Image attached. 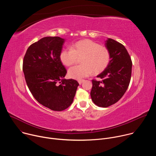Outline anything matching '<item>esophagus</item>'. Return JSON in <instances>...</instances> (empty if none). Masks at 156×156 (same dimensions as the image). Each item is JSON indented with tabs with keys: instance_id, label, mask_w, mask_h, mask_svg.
Here are the masks:
<instances>
[{
	"instance_id": "34e87169",
	"label": "esophagus",
	"mask_w": 156,
	"mask_h": 156,
	"mask_svg": "<svg viewBox=\"0 0 156 156\" xmlns=\"http://www.w3.org/2000/svg\"><path fill=\"white\" fill-rule=\"evenodd\" d=\"M84 81V80H79L78 81V83L80 84H81L82 83H83Z\"/></svg>"
}]
</instances>
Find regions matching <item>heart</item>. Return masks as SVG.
Listing matches in <instances>:
<instances>
[{
    "label": "heart",
    "instance_id": "obj_1",
    "mask_svg": "<svg viewBox=\"0 0 156 156\" xmlns=\"http://www.w3.org/2000/svg\"><path fill=\"white\" fill-rule=\"evenodd\" d=\"M81 58L82 64L75 65L69 70V75L73 79H81L102 72L109 63L110 54L104 46L90 39H83L72 44L71 48L63 49L60 54L61 62L65 66L74 64Z\"/></svg>",
    "mask_w": 156,
    "mask_h": 156
}]
</instances>
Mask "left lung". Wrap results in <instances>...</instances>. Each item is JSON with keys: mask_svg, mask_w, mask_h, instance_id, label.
<instances>
[{"mask_svg": "<svg viewBox=\"0 0 156 156\" xmlns=\"http://www.w3.org/2000/svg\"><path fill=\"white\" fill-rule=\"evenodd\" d=\"M105 47L110 54V60L105 69L98 78L93 80L91 97L99 107H107L118 102L128 87L131 75L132 62L130 56L121 43L108 38Z\"/></svg>", "mask_w": 156, "mask_h": 156, "instance_id": "left-lung-1", "label": "left lung"}]
</instances>
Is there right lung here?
<instances>
[{
    "instance_id": "right-lung-1",
    "label": "right lung",
    "mask_w": 156,
    "mask_h": 156,
    "mask_svg": "<svg viewBox=\"0 0 156 156\" xmlns=\"http://www.w3.org/2000/svg\"><path fill=\"white\" fill-rule=\"evenodd\" d=\"M64 42L58 36L43 37L28 48L23 62L25 78L33 97L54 111L63 110L72 104L79 85L73 79L63 78L66 70L60 54Z\"/></svg>"
}]
</instances>
